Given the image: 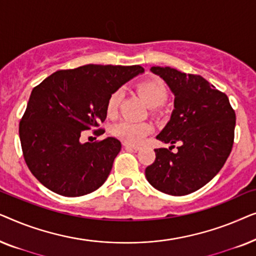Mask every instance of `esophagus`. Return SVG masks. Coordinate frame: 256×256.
Here are the masks:
<instances>
[{
  "label": "esophagus",
  "mask_w": 256,
  "mask_h": 256,
  "mask_svg": "<svg viewBox=\"0 0 256 256\" xmlns=\"http://www.w3.org/2000/svg\"><path fill=\"white\" fill-rule=\"evenodd\" d=\"M124 146H127V148H132V149H134V150H140V149H141V146H138V144H134V143L124 142Z\"/></svg>",
  "instance_id": "1"
}]
</instances>
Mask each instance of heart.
I'll return each instance as SVG.
<instances>
[{
  "instance_id": "heart-1",
  "label": "heart",
  "mask_w": 256,
  "mask_h": 256,
  "mask_svg": "<svg viewBox=\"0 0 256 256\" xmlns=\"http://www.w3.org/2000/svg\"><path fill=\"white\" fill-rule=\"evenodd\" d=\"M140 96L143 98L146 104L156 107L163 104L168 96L166 86L160 79L150 78L140 82L136 86ZM122 96L120 90H114L107 100L106 113L110 118L118 114ZM152 124L150 122H135L130 120H122L113 127V134L128 142H141L152 132Z\"/></svg>"
}]
</instances>
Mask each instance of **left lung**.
I'll return each mask as SVG.
<instances>
[{"label":"left lung","instance_id":"8db88e82","mask_svg":"<svg viewBox=\"0 0 256 256\" xmlns=\"http://www.w3.org/2000/svg\"><path fill=\"white\" fill-rule=\"evenodd\" d=\"M174 96V110L157 140L172 144L155 149L146 177L156 190L185 196L199 190L222 170L234 142L236 112L225 93L197 74L152 66ZM178 143V152L170 149Z\"/></svg>","mask_w":256,"mask_h":256}]
</instances>
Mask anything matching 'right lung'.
Masks as SVG:
<instances>
[{
  "mask_svg": "<svg viewBox=\"0 0 256 256\" xmlns=\"http://www.w3.org/2000/svg\"><path fill=\"white\" fill-rule=\"evenodd\" d=\"M143 72L140 65L88 64L52 73L34 87L20 122V138L28 168L45 188L80 197L106 182L121 142L107 138L82 143L80 136L106 120L110 94Z\"/></svg>",
  "mask_w": 256,
  "mask_h": 256,
  "instance_id": "right-lung-1",
  "label": "right lung"
}]
</instances>
